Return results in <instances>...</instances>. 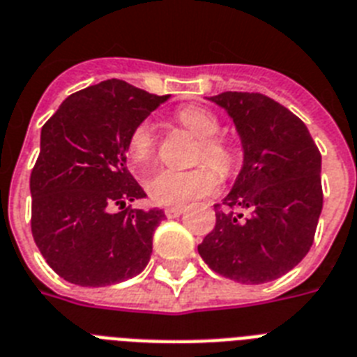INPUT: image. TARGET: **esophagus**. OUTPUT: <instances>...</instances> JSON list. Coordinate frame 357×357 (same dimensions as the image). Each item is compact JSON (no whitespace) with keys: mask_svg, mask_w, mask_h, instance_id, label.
I'll return each instance as SVG.
<instances>
[{"mask_svg":"<svg viewBox=\"0 0 357 357\" xmlns=\"http://www.w3.org/2000/svg\"><path fill=\"white\" fill-rule=\"evenodd\" d=\"M185 207L183 205H172V207L165 208V214H167V218H178L179 214L183 213Z\"/></svg>","mask_w":357,"mask_h":357,"instance_id":"obj_1","label":"esophagus"}]
</instances>
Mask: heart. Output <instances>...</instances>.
<instances>
[{
	"mask_svg": "<svg viewBox=\"0 0 357 357\" xmlns=\"http://www.w3.org/2000/svg\"><path fill=\"white\" fill-rule=\"evenodd\" d=\"M176 121L199 139L194 163L202 165L188 170L161 169L150 176L144 187L152 202L159 205H179L211 194L218 185L216 172L220 176H229L236 167V152L225 139L218 137L222 124L213 112L199 106H187L178 109ZM155 143L158 135L153 123H139L128 139L130 161L135 167L149 165L155 152Z\"/></svg>",
	"mask_w": 357,
	"mask_h": 357,
	"instance_id": "1",
	"label": "heart"
}]
</instances>
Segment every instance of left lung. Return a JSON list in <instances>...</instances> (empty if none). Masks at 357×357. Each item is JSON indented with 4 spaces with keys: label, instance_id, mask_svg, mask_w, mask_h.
<instances>
[{
    "label": "left lung",
    "instance_id": "obj_1",
    "mask_svg": "<svg viewBox=\"0 0 357 357\" xmlns=\"http://www.w3.org/2000/svg\"><path fill=\"white\" fill-rule=\"evenodd\" d=\"M233 119L244 167L214 205L216 225L198 245L208 268L242 284L286 275L314 244L323 208L321 152L306 124L262 93L208 97Z\"/></svg>",
    "mask_w": 357,
    "mask_h": 357
}]
</instances>
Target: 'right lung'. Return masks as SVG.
<instances>
[{
	"mask_svg": "<svg viewBox=\"0 0 357 357\" xmlns=\"http://www.w3.org/2000/svg\"><path fill=\"white\" fill-rule=\"evenodd\" d=\"M167 98L112 78L66 98L43 124L31 231L63 280L98 288L146 268L165 213L128 205L146 192L126 169V150L133 128Z\"/></svg>",
	"mask_w": 357,
	"mask_h": 357,
	"instance_id": "right-lung-1",
	"label": "right lung"
}]
</instances>
